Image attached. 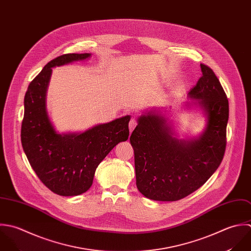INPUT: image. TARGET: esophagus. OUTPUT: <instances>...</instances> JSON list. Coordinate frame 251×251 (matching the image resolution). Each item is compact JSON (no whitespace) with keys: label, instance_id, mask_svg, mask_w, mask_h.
<instances>
[{"label":"esophagus","instance_id":"34e87169","mask_svg":"<svg viewBox=\"0 0 251 251\" xmlns=\"http://www.w3.org/2000/svg\"><path fill=\"white\" fill-rule=\"evenodd\" d=\"M137 126V122H136V120L134 119V118H132L131 120H130V122H129V124H128V127H129V131L130 132H132V130L135 128V126Z\"/></svg>","mask_w":251,"mask_h":251}]
</instances>
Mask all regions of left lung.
<instances>
[{"mask_svg":"<svg viewBox=\"0 0 251 251\" xmlns=\"http://www.w3.org/2000/svg\"><path fill=\"white\" fill-rule=\"evenodd\" d=\"M202 76L189 91L186 108L201 110L203 130L178 138L172 121L159 109L142 112L130 135L134 150L136 186L146 198L161 201L181 200L200 187L222 162L226 147L229 103L214 72L201 64Z\"/></svg>","mask_w":251,"mask_h":251,"instance_id":"8db88e82","label":"left lung"}]
</instances>
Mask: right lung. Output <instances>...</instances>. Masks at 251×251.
<instances>
[{
  "label": "right lung",
  "mask_w": 251,
  "mask_h": 251,
  "mask_svg": "<svg viewBox=\"0 0 251 251\" xmlns=\"http://www.w3.org/2000/svg\"><path fill=\"white\" fill-rule=\"evenodd\" d=\"M90 56L91 53H68L50 61L30 83L24 97L21 126L24 153L40 180L63 197L86 192L92 185L96 167L129 135L128 115L81 132L59 133L50 121L47 93L52 68Z\"/></svg>",
  "instance_id": "obj_1"
}]
</instances>
